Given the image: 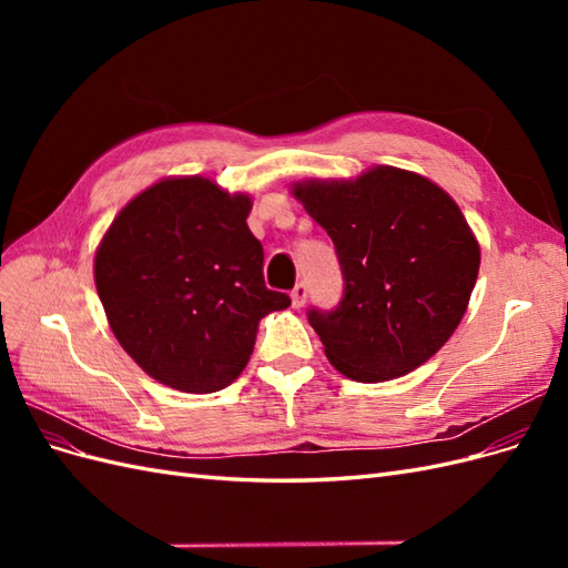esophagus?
I'll return each mask as SVG.
<instances>
[{"instance_id":"1","label":"esophagus","mask_w":568,"mask_h":568,"mask_svg":"<svg viewBox=\"0 0 568 568\" xmlns=\"http://www.w3.org/2000/svg\"><path fill=\"white\" fill-rule=\"evenodd\" d=\"M305 298H307V286L303 282H298L294 288H291V305L303 307Z\"/></svg>"}]
</instances>
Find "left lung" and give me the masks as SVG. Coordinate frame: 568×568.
<instances>
[{
  "instance_id": "left-lung-1",
  "label": "left lung",
  "mask_w": 568,
  "mask_h": 568,
  "mask_svg": "<svg viewBox=\"0 0 568 568\" xmlns=\"http://www.w3.org/2000/svg\"><path fill=\"white\" fill-rule=\"evenodd\" d=\"M294 196L332 236L343 274L334 311L307 313L329 363L376 384L436 355L467 313L480 265L459 205L432 180L390 165L301 182Z\"/></svg>"
}]
</instances>
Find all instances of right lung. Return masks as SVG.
I'll return each mask as SVG.
<instances>
[{"label": "right lung", "instance_id": "obj_1", "mask_svg": "<svg viewBox=\"0 0 568 568\" xmlns=\"http://www.w3.org/2000/svg\"><path fill=\"white\" fill-rule=\"evenodd\" d=\"M251 199L209 178L151 184L115 215L94 255L111 329L153 379L215 393L244 372L257 322L291 298L270 291Z\"/></svg>", "mask_w": 568, "mask_h": 568}]
</instances>
